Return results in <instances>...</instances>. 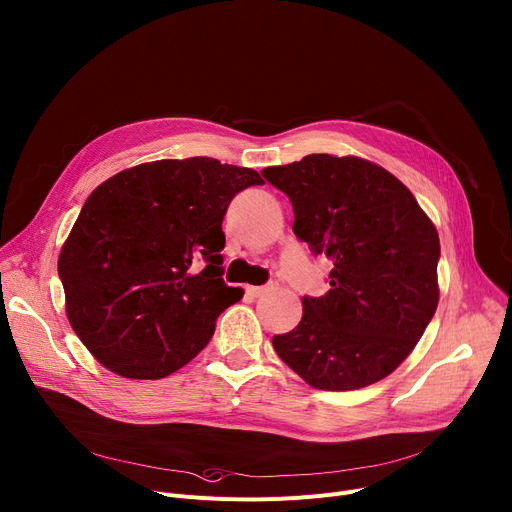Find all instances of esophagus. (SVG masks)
Masks as SVG:
<instances>
[{
	"label": "esophagus",
	"instance_id": "1",
	"mask_svg": "<svg viewBox=\"0 0 512 512\" xmlns=\"http://www.w3.org/2000/svg\"><path fill=\"white\" fill-rule=\"evenodd\" d=\"M269 290H273V284L271 286H247V294H251L253 298H259V296L267 294Z\"/></svg>",
	"mask_w": 512,
	"mask_h": 512
}]
</instances>
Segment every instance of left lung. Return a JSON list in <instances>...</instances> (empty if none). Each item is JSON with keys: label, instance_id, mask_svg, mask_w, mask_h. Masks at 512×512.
<instances>
[{"label": "left lung", "instance_id": "1", "mask_svg": "<svg viewBox=\"0 0 512 512\" xmlns=\"http://www.w3.org/2000/svg\"><path fill=\"white\" fill-rule=\"evenodd\" d=\"M263 177L294 208V235L333 259L331 290L302 298V320L273 337L316 390L376 384L412 353L439 304L433 220L406 185L361 157L308 155Z\"/></svg>", "mask_w": 512, "mask_h": 512}]
</instances>
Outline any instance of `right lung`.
I'll return each mask as SVG.
<instances>
[{
  "label": "right lung",
  "instance_id": "obj_1",
  "mask_svg": "<svg viewBox=\"0 0 512 512\" xmlns=\"http://www.w3.org/2000/svg\"><path fill=\"white\" fill-rule=\"evenodd\" d=\"M255 169L212 157L124 169L89 194L59 255L65 312L106 369L161 380L212 339L243 298L222 280L230 200L261 185Z\"/></svg>",
  "mask_w": 512,
  "mask_h": 512
}]
</instances>
